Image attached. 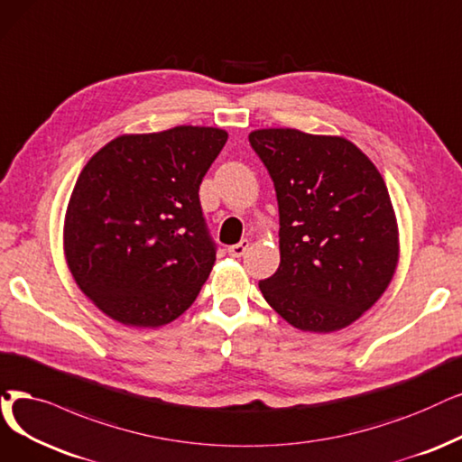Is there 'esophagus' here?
Instances as JSON below:
<instances>
[{
  "label": "esophagus",
  "mask_w": 462,
  "mask_h": 462,
  "mask_svg": "<svg viewBox=\"0 0 462 462\" xmlns=\"http://www.w3.org/2000/svg\"><path fill=\"white\" fill-rule=\"evenodd\" d=\"M248 248H250V241H248V238H243V241L238 243V245L229 246L227 252H229V255H233V257H241V255H245V252H246Z\"/></svg>",
  "instance_id": "obj_1"
}]
</instances>
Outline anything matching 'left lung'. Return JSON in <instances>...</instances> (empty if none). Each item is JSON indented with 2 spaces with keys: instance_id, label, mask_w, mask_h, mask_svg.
<instances>
[{
  "instance_id": "obj_1",
  "label": "left lung",
  "mask_w": 462,
  "mask_h": 462,
  "mask_svg": "<svg viewBox=\"0 0 462 462\" xmlns=\"http://www.w3.org/2000/svg\"><path fill=\"white\" fill-rule=\"evenodd\" d=\"M248 140L274 181L281 214V265L260 281L265 301L310 334L350 326L389 288L400 260L383 176L343 136L257 128Z\"/></svg>"
}]
</instances>
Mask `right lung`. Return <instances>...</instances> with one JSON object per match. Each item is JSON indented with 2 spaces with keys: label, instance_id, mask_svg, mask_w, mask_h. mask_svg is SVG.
I'll use <instances>...</instances> for the list:
<instances>
[{
  "label": "right lung",
  "instance_id": "obj_1",
  "mask_svg": "<svg viewBox=\"0 0 462 462\" xmlns=\"http://www.w3.org/2000/svg\"><path fill=\"white\" fill-rule=\"evenodd\" d=\"M227 136L193 125L121 134L83 167L64 216V257L112 320L161 328L197 300L216 262L199 186Z\"/></svg>",
  "mask_w": 462,
  "mask_h": 462
}]
</instances>
